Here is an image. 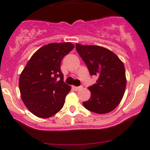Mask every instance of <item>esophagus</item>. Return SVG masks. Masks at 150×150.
<instances>
[{
  "label": "esophagus",
  "mask_w": 150,
  "mask_h": 150,
  "mask_svg": "<svg viewBox=\"0 0 150 150\" xmlns=\"http://www.w3.org/2000/svg\"><path fill=\"white\" fill-rule=\"evenodd\" d=\"M83 88V86H73V88L75 89V91H78L80 89H81Z\"/></svg>",
  "instance_id": "obj_1"
}]
</instances>
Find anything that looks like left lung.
Wrapping results in <instances>:
<instances>
[{"instance_id":"obj_1","label":"left lung","mask_w":150,"mask_h":150,"mask_svg":"<svg viewBox=\"0 0 150 150\" xmlns=\"http://www.w3.org/2000/svg\"><path fill=\"white\" fill-rule=\"evenodd\" d=\"M77 52L86 63L91 75L98 77L96 83L89 86L90 99L83 104L88 110L105 114L117 107L126 86L123 63L116 54L99 46L76 43Z\"/></svg>"}]
</instances>
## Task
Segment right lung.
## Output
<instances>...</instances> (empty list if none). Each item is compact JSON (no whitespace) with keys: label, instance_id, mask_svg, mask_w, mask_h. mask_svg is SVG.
<instances>
[{"label":"right lung","instance_id":"add662e5","mask_svg":"<svg viewBox=\"0 0 150 150\" xmlns=\"http://www.w3.org/2000/svg\"><path fill=\"white\" fill-rule=\"evenodd\" d=\"M74 48L71 43H49L30 58L19 77L21 97L37 117L48 118L63 107L71 87L64 82L61 62Z\"/></svg>","mask_w":150,"mask_h":150}]
</instances>
